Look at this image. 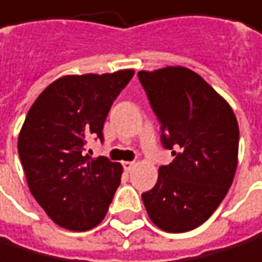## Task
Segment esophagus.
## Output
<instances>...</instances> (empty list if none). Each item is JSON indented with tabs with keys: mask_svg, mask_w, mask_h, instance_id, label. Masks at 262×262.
Here are the masks:
<instances>
[{
	"mask_svg": "<svg viewBox=\"0 0 262 262\" xmlns=\"http://www.w3.org/2000/svg\"><path fill=\"white\" fill-rule=\"evenodd\" d=\"M134 165H136L134 162H123V168L126 169V171H131L134 168Z\"/></svg>",
	"mask_w": 262,
	"mask_h": 262,
	"instance_id": "esophagus-1",
	"label": "esophagus"
}]
</instances>
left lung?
Returning a JSON list of instances; mask_svg holds the SVG:
<instances>
[{"instance_id": "left-lung-1", "label": "left lung", "mask_w": 262, "mask_h": 262, "mask_svg": "<svg viewBox=\"0 0 262 262\" xmlns=\"http://www.w3.org/2000/svg\"><path fill=\"white\" fill-rule=\"evenodd\" d=\"M160 121L162 144L174 160L160 166L142 202L152 223L171 234L203 224L226 197L238 158L234 110L200 75L186 67L139 72Z\"/></svg>"}]
</instances>
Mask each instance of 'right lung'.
Instances as JSON below:
<instances>
[{
    "label": "right lung",
    "instance_id": "add662e5",
    "mask_svg": "<svg viewBox=\"0 0 262 262\" xmlns=\"http://www.w3.org/2000/svg\"><path fill=\"white\" fill-rule=\"evenodd\" d=\"M134 70L67 75L51 83L30 107L19 134V157L28 189L57 226L89 230L107 214L123 168L86 154L104 139L108 110Z\"/></svg>",
    "mask_w": 262,
    "mask_h": 262
}]
</instances>
